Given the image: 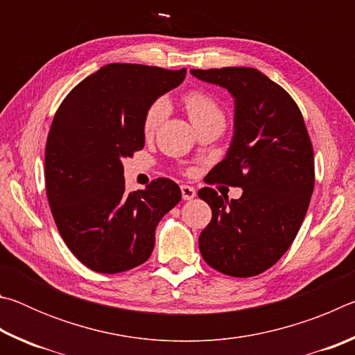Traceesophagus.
<instances>
[{"mask_svg": "<svg viewBox=\"0 0 355 355\" xmlns=\"http://www.w3.org/2000/svg\"><path fill=\"white\" fill-rule=\"evenodd\" d=\"M182 196H183V200H192L196 197V189L192 188V186L183 184L182 186Z\"/></svg>", "mask_w": 355, "mask_h": 355, "instance_id": "1", "label": "esophagus"}]
</instances>
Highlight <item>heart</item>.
Here are the masks:
<instances>
[{
  "label": "heart",
  "mask_w": 355,
  "mask_h": 355,
  "mask_svg": "<svg viewBox=\"0 0 355 355\" xmlns=\"http://www.w3.org/2000/svg\"><path fill=\"white\" fill-rule=\"evenodd\" d=\"M183 103L186 111H188L191 122L194 123L196 128L209 122L224 123V111H222V107L211 95L202 91H191L183 97ZM167 114H169V105H167V101L164 98L155 100L148 106L146 117H144V135H155V131L164 122Z\"/></svg>",
  "instance_id": "heart-1"
}]
</instances>
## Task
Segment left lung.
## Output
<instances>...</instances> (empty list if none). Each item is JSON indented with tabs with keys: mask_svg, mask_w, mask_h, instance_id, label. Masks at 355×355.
Listing matches in <instances>:
<instances>
[{
	"mask_svg": "<svg viewBox=\"0 0 355 355\" xmlns=\"http://www.w3.org/2000/svg\"><path fill=\"white\" fill-rule=\"evenodd\" d=\"M235 98V131L225 158L207 182L243 188L228 200L213 188L199 197L211 222L199 236L209 266L232 277H254L290 249L315 188L313 147L296 101L284 87L250 67L191 70Z\"/></svg>",
	"mask_w": 355,
	"mask_h": 355,
	"instance_id": "left-lung-1",
	"label": "left lung"
}]
</instances>
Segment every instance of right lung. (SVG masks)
<instances>
[{"label":"right lung","instance_id":"obj_1","mask_svg":"<svg viewBox=\"0 0 355 355\" xmlns=\"http://www.w3.org/2000/svg\"><path fill=\"white\" fill-rule=\"evenodd\" d=\"M184 76L186 69L107 64L76 84L55 114L45 148L48 203L64 243L95 272L146 263L156 225L182 200L169 178L125 191L122 159L144 148L148 106Z\"/></svg>","mask_w":355,"mask_h":355}]
</instances>
